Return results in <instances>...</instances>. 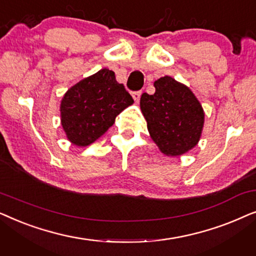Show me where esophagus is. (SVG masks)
<instances>
[{"label":"esophagus","instance_id":"obj_1","mask_svg":"<svg viewBox=\"0 0 256 256\" xmlns=\"http://www.w3.org/2000/svg\"><path fill=\"white\" fill-rule=\"evenodd\" d=\"M141 94H142L141 90H138V92H132V99H134V101H135L136 104H138V101H140V98H141Z\"/></svg>","mask_w":256,"mask_h":256}]
</instances>
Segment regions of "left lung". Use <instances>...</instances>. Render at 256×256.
<instances>
[{
  "instance_id": "obj_1",
  "label": "left lung",
  "mask_w": 256,
  "mask_h": 256,
  "mask_svg": "<svg viewBox=\"0 0 256 256\" xmlns=\"http://www.w3.org/2000/svg\"><path fill=\"white\" fill-rule=\"evenodd\" d=\"M154 86L155 93H143L140 100L150 138L164 155H183L200 140L204 110L186 85L169 76L157 79Z\"/></svg>"
}]
</instances>
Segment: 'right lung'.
<instances>
[{
    "label": "right lung",
    "instance_id": "obj_1",
    "mask_svg": "<svg viewBox=\"0 0 256 256\" xmlns=\"http://www.w3.org/2000/svg\"><path fill=\"white\" fill-rule=\"evenodd\" d=\"M132 102V96L110 70L102 68L84 78L62 99L60 122L66 138L76 146L92 144Z\"/></svg>",
    "mask_w": 256,
    "mask_h": 256
}]
</instances>
